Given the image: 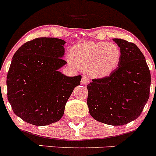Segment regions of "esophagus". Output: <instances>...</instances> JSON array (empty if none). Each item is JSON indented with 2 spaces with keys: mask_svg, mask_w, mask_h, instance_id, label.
Returning a JSON list of instances; mask_svg holds the SVG:
<instances>
[{
  "mask_svg": "<svg viewBox=\"0 0 156 156\" xmlns=\"http://www.w3.org/2000/svg\"><path fill=\"white\" fill-rule=\"evenodd\" d=\"M88 83H89V78L87 76H83V77H82L81 83L83 84V85H87Z\"/></svg>",
  "mask_w": 156,
  "mask_h": 156,
  "instance_id": "esophagus-1",
  "label": "esophagus"
}]
</instances>
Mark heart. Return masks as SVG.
Segmentation results:
<instances>
[{"mask_svg":"<svg viewBox=\"0 0 156 156\" xmlns=\"http://www.w3.org/2000/svg\"><path fill=\"white\" fill-rule=\"evenodd\" d=\"M121 55V50L117 44L89 42L73 48V58H69V62L89 71L94 78H103L117 68Z\"/></svg>","mask_w":156,"mask_h":156,"instance_id":"obj_1","label":"heart"}]
</instances>
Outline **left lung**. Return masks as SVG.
Segmentation results:
<instances>
[{"instance_id": "8db88e82", "label": "left lung", "mask_w": 156, "mask_h": 156, "mask_svg": "<svg viewBox=\"0 0 156 156\" xmlns=\"http://www.w3.org/2000/svg\"><path fill=\"white\" fill-rule=\"evenodd\" d=\"M121 59L109 76L87 85V105L94 119L110 125H124L140 116L150 97L151 76L145 58L135 44L113 39Z\"/></svg>"}]
</instances>
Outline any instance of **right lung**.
<instances>
[{
    "instance_id": "add662e5",
    "label": "right lung",
    "mask_w": 156,
    "mask_h": 156,
    "mask_svg": "<svg viewBox=\"0 0 156 156\" xmlns=\"http://www.w3.org/2000/svg\"><path fill=\"white\" fill-rule=\"evenodd\" d=\"M63 39L40 37L23 44L12 58L7 75V97L17 117L37 126H44L63 117L66 103L81 76L69 77L59 71Z\"/></svg>"
}]
</instances>
